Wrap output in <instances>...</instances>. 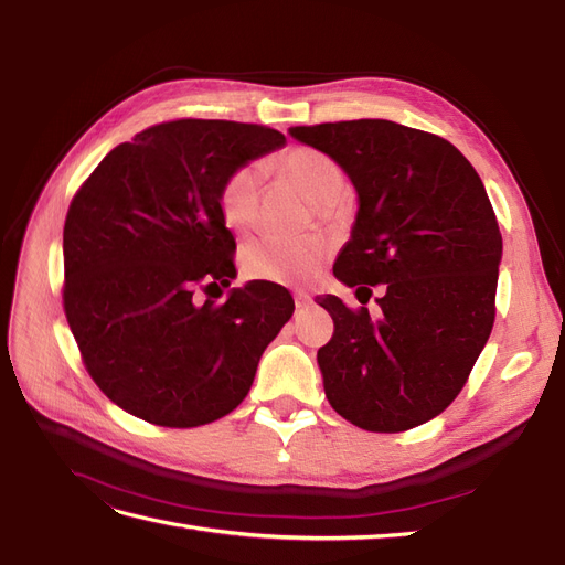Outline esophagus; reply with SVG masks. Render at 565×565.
Returning <instances> with one entry per match:
<instances>
[{
  "label": "esophagus",
  "mask_w": 565,
  "mask_h": 565,
  "mask_svg": "<svg viewBox=\"0 0 565 565\" xmlns=\"http://www.w3.org/2000/svg\"><path fill=\"white\" fill-rule=\"evenodd\" d=\"M295 303H297V309H299V311H303V309H309V306L313 303V299H311V295L297 292V295H295Z\"/></svg>",
  "instance_id": "34e87169"
}]
</instances>
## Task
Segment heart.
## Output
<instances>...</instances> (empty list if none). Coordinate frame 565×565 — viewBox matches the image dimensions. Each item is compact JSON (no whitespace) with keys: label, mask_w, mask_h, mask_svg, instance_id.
<instances>
[{"label":"heart","mask_w":565,"mask_h":565,"mask_svg":"<svg viewBox=\"0 0 565 565\" xmlns=\"http://www.w3.org/2000/svg\"><path fill=\"white\" fill-rule=\"evenodd\" d=\"M276 172L299 188L301 195L320 210H330L347 195L349 183L341 167L313 148H292L270 162ZM262 181L256 169L241 167L231 172L218 188V214L224 226L245 235L252 231L259 207ZM328 259V245L318 237L309 241H278L264 237L243 252V273L247 280L301 285L311 280Z\"/></svg>","instance_id":"obj_1"}]
</instances>
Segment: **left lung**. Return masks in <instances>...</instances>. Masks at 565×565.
I'll return each mask as SVG.
<instances>
[{
    "instance_id": "obj_1",
    "label": "left lung",
    "mask_w": 565,
    "mask_h": 565,
    "mask_svg": "<svg viewBox=\"0 0 565 565\" xmlns=\"http://www.w3.org/2000/svg\"><path fill=\"white\" fill-rule=\"evenodd\" d=\"M289 136L332 158L355 188L337 280L386 289L377 318L320 297L334 320L318 351L324 396L361 429H413L457 398L492 330L502 235L486 185L452 143L391 119Z\"/></svg>"
}]
</instances>
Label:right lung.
Wrapping results in <instances>:
<instances>
[{
	"label": "right lung",
	"instance_id": "1",
	"mask_svg": "<svg viewBox=\"0 0 565 565\" xmlns=\"http://www.w3.org/2000/svg\"><path fill=\"white\" fill-rule=\"evenodd\" d=\"M285 143L259 125L177 119L113 148L73 198L63 228L65 318L92 380L125 413L191 429L245 401L295 299L259 280L233 287L221 303L193 295L237 276L221 183Z\"/></svg>",
	"mask_w": 565,
	"mask_h": 565
}]
</instances>
